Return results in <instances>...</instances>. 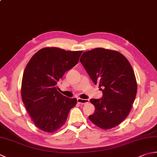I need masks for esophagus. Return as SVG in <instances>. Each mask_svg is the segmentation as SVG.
Here are the masks:
<instances>
[{"mask_svg": "<svg viewBox=\"0 0 157 157\" xmlns=\"http://www.w3.org/2000/svg\"><path fill=\"white\" fill-rule=\"evenodd\" d=\"M77 101H78V103L79 105H84L89 102L88 99H82L80 98H78L77 99Z\"/></svg>", "mask_w": 157, "mask_h": 157, "instance_id": "34e87169", "label": "esophagus"}]
</instances>
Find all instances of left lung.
<instances>
[{
    "label": "left lung",
    "mask_w": 157,
    "mask_h": 157,
    "mask_svg": "<svg viewBox=\"0 0 157 157\" xmlns=\"http://www.w3.org/2000/svg\"><path fill=\"white\" fill-rule=\"evenodd\" d=\"M80 62L95 84L102 91L100 99H90L95 112L89 119L98 128L109 129L124 120L137 93L134 71L128 60L118 51L96 48L84 52Z\"/></svg>",
    "instance_id": "obj_1"
}]
</instances>
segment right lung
<instances>
[{"mask_svg":"<svg viewBox=\"0 0 157 157\" xmlns=\"http://www.w3.org/2000/svg\"><path fill=\"white\" fill-rule=\"evenodd\" d=\"M83 52L56 47L42 48L25 67L21 94L23 104L35 125L42 131L52 133L65 123L77 103L57 90V82L67 70L78 63Z\"/></svg>","mask_w":157,"mask_h":157,"instance_id":"obj_1","label":"right lung"}]
</instances>
